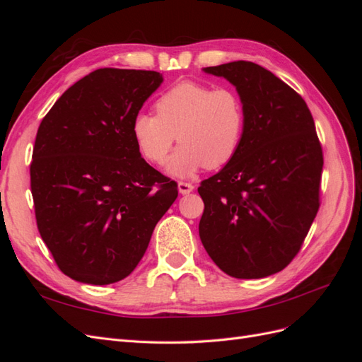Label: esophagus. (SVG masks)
Listing matches in <instances>:
<instances>
[{
	"label": "esophagus",
	"instance_id": "obj_1",
	"mask_svg": "<svg viewBox=\"0 0 362 362\" xmlns=\"http://www.w3.org/2000/svg\"><path fill=\"white\" fill-rule=\"evenodd\" d=\"M194 185L192 182H185V181H180L178 182V190L181 194H189L190 192H193Z\"/></svg>",
	"mask_w": 362,
	"mask_h": 362
}]
</instances>
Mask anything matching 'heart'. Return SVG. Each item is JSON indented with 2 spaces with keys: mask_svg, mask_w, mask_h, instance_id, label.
<instances>
[{
  "mask_svg": "<svg viewBox=\"0 0 362 362\" xmlns=\"http://www.w3.org/2000/svg\"><path fill=\"white\" fill-rule=\"evenodd\" d=\"M156 115L139 113L131 124L136 146L148 161L163 164L175 140L180 148L168 163L175 177L201 168L218 169L231 161L245 134V105L231 87L181 81L156 101Z\"/></svg>",
  "mask_w": 362,
  "mask_h": 362,
  "instance_id": "obj_1",
  "label": "heart"
}]
</instances>
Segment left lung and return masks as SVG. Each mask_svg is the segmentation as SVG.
<instances>
[{"label": "left lung", "instance_id": "left-lung-1", "mask_svg": "<svg viewBox=\"0 0 362 362\" xmlns=\"http://www.w3.org/2000/svg\"><path fill=\"white\" fill-rule=\"evenodd\" d=\"M242 98L246 124L235 157L204 180L201 242L238 279L266 278L298 255L320 206L323 151L303 98L252 62L204 69Z\"/></svg>", "mask_w": 362, "mask_h": 362}]
</instances>
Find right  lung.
Returning a JSON list of instances; mask_svg holds the SVG:
<instances>
[{
  "instance_id": "1",
  "label": "right lung",
  "mask_w": 362,
  "mask_h": 362,
  "mask_svg": "<svg viewBox=\"0 0 362 362\" xmlns=\"http://www.w3.org/2000/svg\"><path fill=\"white\" fill-rule=\"evenodd\" d=\"M163 76L103 68L64 92L39 125L30 164L40 237L64 275L93 286L127 278L178 184L141 158L131 124Z\"/></svg>"
}]
</instances>
